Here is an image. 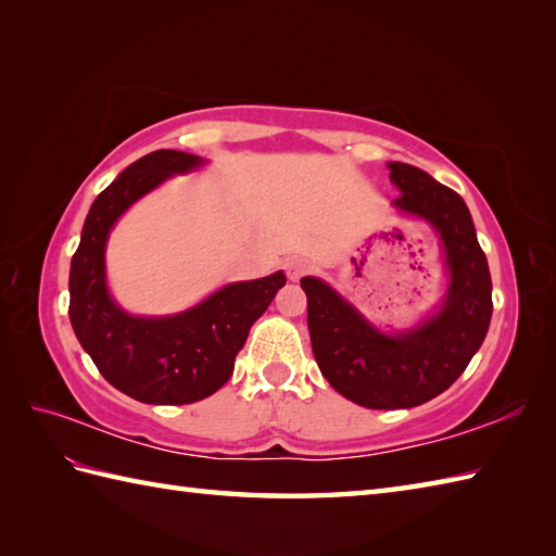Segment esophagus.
Masks as SVG:
<instances>
[{
	"label": "esophagus",
	"mask_w": 556,
	"mask_h": 556,
	"mask_svg": "<svg viewBox=\"0 0 556 556\" xmlns=\"http://www.w3.org/2000/svg\"><path fill=\"white\" fill-rule=\"evenodd\" d=\"M282 268H286V274H288L290 280H300L306 274V268H309V264H306L302 256H290V258H286V264H282Z\"/></svg>",
	"instance_id": "obj_1"
}]
</instances>
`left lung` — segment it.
I'll return each instance as SVG.
<instances>
[{"mask_svg":"<svg viewBox=\"0 0 556 556\" xmlns=\"http://www.w3.org/2000/svg\"><path fill=\"white\" fill-rule=\"evenodd\" d=\"M400 190L392 208L435 230L447 288L414 326L382 330L316 276H304L306 324L320 374L342 397L366 409H412L445 392L483 344L492 316V280L466 202L426 170L388 162Z\"/></svg>","mask_w":556,"mask_h":556,"instance_id":"8db88e82","label":"left lung"}]
</instances>
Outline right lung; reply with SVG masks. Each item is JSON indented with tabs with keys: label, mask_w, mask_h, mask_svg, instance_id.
Here are the masks:
<instances>
[{
	"label": "right lung",
	"mask_w": 556,
	"mask_h": 556,
	"mask_svg": "<svg viewBox=\"0 0 556 556\" xmlns=\"http://www.w3.org/2000/svg\"><path fill=\"white\" fill-rule=\"evenodd\" d=\"M208 162L197 154L156 150L121 170L97 194L71 258V326L100 374L128 397L144 404L200 402L232 376L236 356L286 274L226 282L178 314L140 316L114 300L106 280V242L118 218L174 176Z\"/></svg>",
	"instance_id": "right-lung-1"
}]
</instances>
